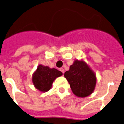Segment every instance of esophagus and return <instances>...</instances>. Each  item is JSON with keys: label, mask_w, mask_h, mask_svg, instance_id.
Wrapping results in <instances>:
<instances>
[{"label": "esophagus", "mask_w": 124, "mask_h": 124, "mask_svg": "<svg viewBox=\"0 0 124 124\" xmlns=\"http://www.w3.org/2000/svg\"><path fill=\"white\" fill-rule=\"evenodd\" d=\"M60 71H61L63 74H64V70L63 69V68H60Z\"/></svg>", "instance_id": "34e87169"}]
</instances>
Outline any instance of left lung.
<instances>
[{
    "instance_id": "1",
    "label": "left lung",
    "mask_w": 124,
    "mask_h": 124,
    "mask_svg": "<svg viewBox=\"0 0 124 124\" xmlns=\"http://www.w3.org/2000/svg\"><path fill=\"white\" fill-rule=\"evenodd\" d=\"M72 92L79 97L91 95L96 85V76L83 61L76 60L64 74Z\"/></svg>"
}]
</instances>
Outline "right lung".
Segmentation results:
<instances>
[{"mask_svg":"<svg viewBox=\"0 0 124 124\" xmlns=\"http://www.w3.org/2000/svg\"><path fill=\"white\" fill-rule=\"evenodd\" d=\"M62 75L60 71L55 68L39 65L33 75V83L35 87L41 91L46 92L50 90L53 81L58 77Z\"/></svg>","mask_w":124,"mask_h":124,"instance_id":"right-lung-1","label":"right lung"}]
</instances>
